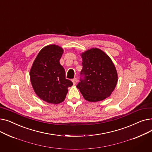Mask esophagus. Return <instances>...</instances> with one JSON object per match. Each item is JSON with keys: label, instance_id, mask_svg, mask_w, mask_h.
Here are the masks:
<instances>
[{"label": "esophagus", "instance_id": "34e87169", "mask_svg": "<svg viewBox=\"0 0 152 152\" xmlns=\"http://www.w3.org/2000/svg\"><path fill=\"white\" fill-rule=\"evenodd\" d=\"M77 78H74V79H72V82H73V84H75V85L77 83Z\"/></svg>", "mask_w": 152, "mask_h": 152}]
</instances>
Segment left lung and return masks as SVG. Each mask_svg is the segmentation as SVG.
Wrapping results in <instances>:
<instances>
[{
    "label": "left lung",
    "mask_w": 152,
    "mask_h": 152,
    "mask_svg": "<svg viewBox=\"0 0 152 152\" xmlns=\"http://www.w3.org/2000/svg\"><path fill=\"white\" fill-rule=\"evenodd\" d=\"M83 69L80 82L76 86L87 101L96 102L110 97L118 82V74L113 61L97 48L81 53Z\"/></svg>",
    "instance_id": "obj_1"
}]
</instances>
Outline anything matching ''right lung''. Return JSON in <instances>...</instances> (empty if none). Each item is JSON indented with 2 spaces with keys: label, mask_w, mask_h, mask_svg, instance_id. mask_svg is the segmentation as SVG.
Instances as JSON below:
<instances>
[{
  "label": "right lung",
  "mask_w": 152,
  "mask_h": 152,
  "mask_svg": "<svg viewBox=\"0 0 152 152\" xmlns=\"http://www.w3.org/2000/svg\"><path fill=\"white\" fill-rule=\"evenodd\" d=\"M63 49L52 44L39 52L30 70V80L37 96L42 100L58 104L65 100L73 83L65 77L60 60Z\"/></svg>",
  "instance_id": "obj_1"
}]
</instances>
